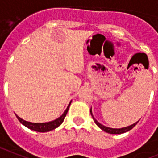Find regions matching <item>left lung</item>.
Listing matches in <instances>:
<instances>
[{"mask_svg":"<svg viewBox=\"0 0 158 158\" xmlns=\"http://www.w3.org/2000/svg\"><path fill=\"white\" fill-rule=\"evenodd\" d=\"M90 114H91V116H92L93 119H94V123H95V124L98 126V127H99L101 130H102L103 131H105V132L108 133V134H123V133H126L127 132V131H129V130H130L131 129L134 128L135 126L137 125V123H138V122H136L135 123H134V124L130 125V126H129V127H123V128H119V129H116V128H110V127H105V126H103V125H102L101 123H99L98 122V121L96 120L95 118H94V115H93L92 114V110H91V108H90Z\"/></svg>","mask_w":158,"mask_h":158,"instance_id":"8db88e82","label":"left lung"}]
</instances>
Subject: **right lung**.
I'll return each mask as SVG.
<instances>
[{
	"label": "right lung",
	"mask_w": 158,
	"mask_h": 158,
	"mask_svg": "<svg viewBox=\"0 0 158 158\" xmlns=\"http://www.w3.org/2000/svg\"><path fill=\"white\" fill-rule=\"evenodd\" d=\"M71 103V101L68 104V107L65 110V111L63 113V114L59 117L58 118L55 119L53 121H51V122H48V123H30V122H27V121L22 119L21 118H20L19 116L16 114V118L20 121V123H22L24 125V127H28L30 130H32L34 131H37V132H48V131H51V130H55L56 128L59 127L60 125L62 124L63 122H64V118H65L66 115H67V113L68 111V109L70 107V105Z\"/></svg>",
	"instance_id": "add662e5"
}]
</instances>
